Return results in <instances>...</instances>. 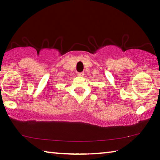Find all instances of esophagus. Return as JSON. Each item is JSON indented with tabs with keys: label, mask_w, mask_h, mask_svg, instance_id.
Returning a JSON list of instances; mask_svg holds the SVG:
<instances>
[{
	"label": "esophagus",
	"mask_w": 160,
	"mask_h": 160,
	"mask_svg": "<svg viewBox=\"0 0 160 160\" xmlns=\"http://www.w3.org/2000/svg\"><path fill=\"white\" fill-rule=\"evenodd\" d=\"M77 75H78V76H82V75H85V72H78Z\"/></svg>",
	"instance_id": "34e87169"
}]
</instances>
